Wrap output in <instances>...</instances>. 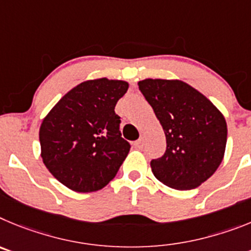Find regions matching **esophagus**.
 I'll return each instance as SVG.
<instances>
[{
	"label": "esophagus",
	"mask_w": 251,
	"mask_h": 251,
	"mask_svg": "<svg viewBox=\"0 0 251 251\" xmlns=\"http://www.w3.org/2000/svg\"><path fill=\"white\" fill-rule=\"evenodd\" d=\"M134 145H135V148L141 149L142 146H144V139H139V140H137V141H135Z\"/></svg>",
	"instance_id": "esophagus-1"
}]
</instances>
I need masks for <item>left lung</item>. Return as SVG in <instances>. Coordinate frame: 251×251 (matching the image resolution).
Segmentation results:
<instances>
[{
	"label": "left lung",
	"mask_w": 251,
	"mask_h": 251,
	"mask_svg": "<svg viewBox=\"0 0 251 251\" xmlns=\"http://www.w3.org/2000/svg\"><path fill=\"white\" fill-rule=\"evenodd\" d=\"M137 83L166 137V151L150 162L151 171L171 189H195L224 159V115L205 95L181 80L145 78Z\"/></svg>",
	"instance_id": "left-lung-1"
}]
</instances>
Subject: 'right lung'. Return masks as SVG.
<instances>
[{"label": "right lung", "instance_id": "right-lung-1", "mask_svg": "<svg viewBox=\"0 0 251 251\" xmlns=\"http://www.w3.org/2000/svg\"><path fill=\"white\" fill-rule=\"evenodd\" d=\"M128 82L94 78L58 100L40 126L41 157L47 170L70 190L94 193L109 184L130 151L115 114Z\"/></svg>", "mask_w": 251, "mask_h": 251}]
</instances>
